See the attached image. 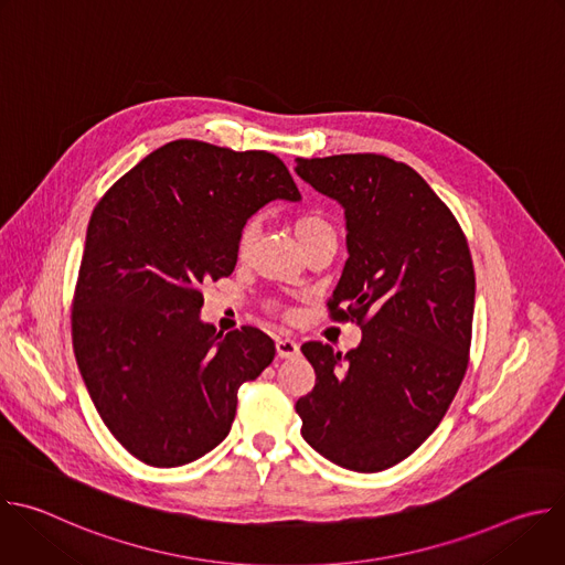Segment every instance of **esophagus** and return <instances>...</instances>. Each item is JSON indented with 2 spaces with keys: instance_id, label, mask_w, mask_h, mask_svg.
I'll use <instances>...</instances> for the list:
<instances>
[{
  "instance_id": "34e87169",
  "label": "esophagus",
  "mask_w": 565,
  "mask_h": 565,
  "mask_svg": "<svg viewBox=\"0 0 565 565\" xmlns=\"http://www.w3.org/2000/svg\"><path fill=\"white\" fill-rule=\"evenodd\" d=\"M279 358H295L299 355V344L292 338H277L275 342Z\"/></svg>"
}]
</instances>
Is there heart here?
<instances>
[{"mask_svg":"<svg viewBox=\"0 0 565 565\" xmlns=\"http://www.w3.org/2000/svg\"><path fill=\"white\" fill-rule=\"evenodd\" d=\"M295 227V234L297 238L301 241V246L308 248L310 244H315V241L324 238V236H335V230L333 225L329 223L327 216H321L317 212H303L295 218L292 223ZM259 218H248L244 225H241L238 234H236V257L238 259H246L255 246V241L259 236Z\"/></svg>","mask_w":565,"mask_h":565,"instance_id":"heart-1","label":"heart"}]
</instances>
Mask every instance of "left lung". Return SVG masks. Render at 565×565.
<instances>
[{
  "instance_id": "obj_1",
  "label": "left lung",
  "mask_w": 565,
  "mask_h": 565,
  "mask_svg": "<svg viewBox=\"0 0 565 565\" xmlns=\"http://www.w3.org/2000/svg\"><path fill=\"white\" fill-rule=\"evenodd\" d=\"M295 172L347 216L349 259L331 317L358 321L347 355L306 342L315 388L303 440L353 471H382L440 425L469 364L476 277L465 232L427 181L382 153L297 158Z\"/></svg>"
}]
</instances>
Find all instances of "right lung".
<instances>
[{
  "label": "right lung",
  "instance_id": "right-lung-1",
  "mask_svg": "<svg viewBox=\"0 0 565 565\" xmlns=\"http://www.w3.org/2000/svg\"><path fill=\"white\" fill-rule=\"evenodd\" d=\"M299 190L270 151L201 140L158 147L94 207L71 306L77 369L111 436L151 467L214 449L238 386L275 360L255 327L216 333L201 286L232 275L236 234Z\"/></svg>",
  "mask_w": 565,
  "mask_h": 565
}]
</instances>
